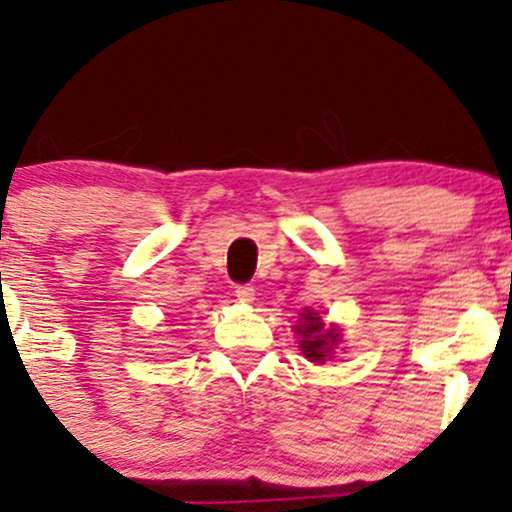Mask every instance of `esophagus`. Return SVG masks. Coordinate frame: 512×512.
<instances>
[{
  "label": "esophagus",
  "instance_id": "obj_1",
  "mask_svg": "<svg viewBox=\"0 0 512 512\" xmlns=\"http://www.w3.org/2000/svg\"><path fill=\"white\" fill-rule=\"evenodd\" d=\"M236 298L240 303H252L255 301V289H252V286H248V284H243V286H236Z\"/></svg>",
  "mask_w": 512,
  "mask_h": 512
}]
</instances>
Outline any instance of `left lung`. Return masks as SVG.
<instances>
[{"label":"left lung","instance_id":"8db88e82","mask_svg":"<svg viewBox=\"0 0 512 512\" xmlns=\"http://www.w3.org/2000/svg\"><path fill=\"white\" fill-rule=\"evenodd\" d=\"M296 334L301 337L298 344H301L303 356L313 363H325L342 339L337 327H325L320 313H315V310H303L301 322L296 325Z\"/></svg>","mask_w":512,"mask_h":512}]
</instances>
